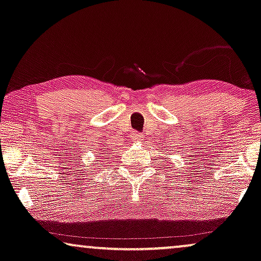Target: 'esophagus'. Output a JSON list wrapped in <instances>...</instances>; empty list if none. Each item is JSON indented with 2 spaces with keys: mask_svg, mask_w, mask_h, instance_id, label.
I'll use <instances>...</instances> for the list:
<instances>
[{
  "mask_svg": "<svg viewBox=\"0 0 261 261\" xmlns=\"http://www.w3.org/2000/svg\"><path fill=\"white\" fill-rule=\"evenodd\" d=\"M131 140H133V142H141V141H143V134L135 133L133 135V137H131Z\"/></svg>",
  "mask_w": 261,
  "mask_h": 261,
  "instance_id": "obj_1",
  "label": "esophagus"
}]
</instances>
